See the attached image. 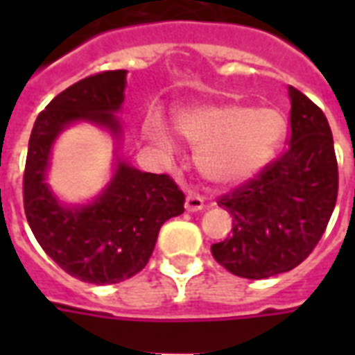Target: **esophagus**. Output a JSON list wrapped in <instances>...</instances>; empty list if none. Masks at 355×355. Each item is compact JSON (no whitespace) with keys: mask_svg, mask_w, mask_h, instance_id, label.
<instances>
[{"mask_svg":"<svg viewBox=\"0 0 355 355\" xmlns=\"http://www.w3.org/2000/svg\"><path fill=\"white\" fill-rule=\"evenodd\" d=\"M205 208V199L199 193H189L186 197V210L188 211H199Z\"/></svg>","mask_w":355,"mask_h":355,"instance_id":"esophagus-1","label":"esophagus"}]
</instances>
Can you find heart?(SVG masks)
<instances>
[{
	"label": "heart",
	"instance_id": "heart-1",
	"mask_svg": "<svg viewBox=\"0 0 355 355\" xmlns=\"http://www.w3.org/2000/svg\"><path fill=\"white\" fill-rule=\"evenodd\" d=\"M177 128L193 147L197 164L208 180L221 186L247 182L275 155L286 123L280 112L239 105H205L186 108L177 116ZM149 132L162 147H171V136L160 119L150 121Z\"/></svg>",
	"mask_w": 355,
	"mask_h": 355
}]
</instances>
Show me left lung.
Here are the masks:
<instances>
[{"mask_svg":"<svg viewBox=\"0 0 355 355\" xmlns=\"http://www.w3.org/2000/svg\"><path fill=\"white\" fill-rule=\"evenodd\" d=\"M291 136L278 158L217 199L232 236L211 254L232 275L269 278L300 265L324 234L339 189L336 149L324 112L289 86Z\"/></svg>","mask_w":355,"mask_h":355,"instance_id":"left-lung-1","label":"left lung"}]
</instances>
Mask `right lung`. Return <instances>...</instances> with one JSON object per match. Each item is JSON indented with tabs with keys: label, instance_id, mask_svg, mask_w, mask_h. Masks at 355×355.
I'll use <instances>...</instances> for the list:
<instances>
[{
	"label": "right lung",
	"instance_id": "add662e5",
	"mask_svg": "<svg viewBox=\"0 0 355 355\" xmlns=\"http://www.w3.org/2000/svg\"><path fill=\"white\" fill-rule=\"evenodd\" d=\"M125 69L101 71L60 92L35 121L24 171V208L36 241L77 280L118 284L144 269L160 227L180 216L186 197L169 175L141 173L119 162L105 193L83 208L58 205L46 180L51 145L66 125L79 119L119 134Z\"/></svg>",
	"mask_w": 355,
	"mask_h": 355
}]
</instances>
